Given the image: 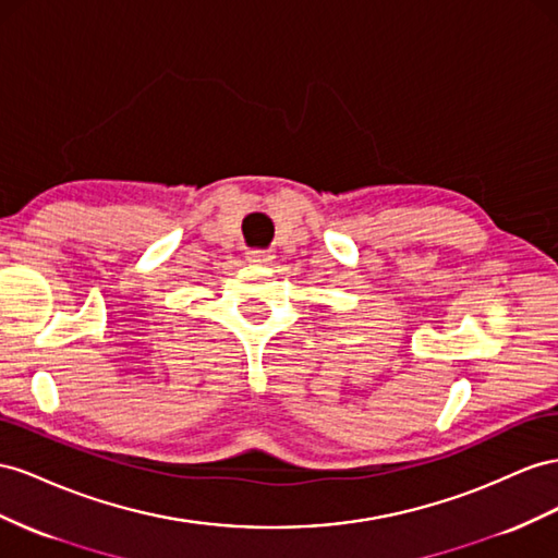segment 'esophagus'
<instances>
[{
	"instance_id": "34e87169",
	"label": "esophagus",
	"mask_w": 558,
	"mask_h": 558,
	"mask_svg": "<svg viewBox=\"0 0 558 558\" xmlns=\"http://www.w3.org/2000/svg\"><path fill=\"white\" fill-rule=\"evenodd\" d=\"M246 258H248V263H258V265H269L272 263V258L275 255L269 253V251H260V248H253V251H248L246 253Z\"/></svg>"
}]
</instances>
